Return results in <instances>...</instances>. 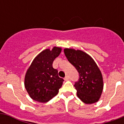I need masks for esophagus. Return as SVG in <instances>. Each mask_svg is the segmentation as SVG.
Masks as SVG:
<instances>
[{
  "instance_id": "1",
  "label": "esophagus",
  "mask_w": 124,
  "mask_h": 124,
  "mask_svg": "<svg viewBox=\"0 0 124 124\" xmlns=\"http://www.w3.org/2000/svg\"><path fill=\"white\" fill-rule=\"evenodd\" d=\"M69 79H70V77H69L68 76H66V77L64 78V80H65L66 81H67V80H69Z\"/></svg>"
}]
</instances>
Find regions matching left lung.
I'll list each match as a JSON object with an SVG mask.
<instances>
[{
    "label": "left lung",
    "mask_w": 124,
    "mask_h": 124,
    "mask_svg": "<svg viewBox=\"0 0 124 124\" xmlns=\"http://www.w3.org/2000/svg\"><path fill=\"white\" fill-rule=\"evenodd\" d=\"M64 54L68 61L76 68L79 78L74 86L78 97L85 104L95 103L99 100L103 90V78L94 60L80 50L65 49Z\"/></svg>",
    "instance_id": "1"
}]
</instances>
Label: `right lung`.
I'll return each instance as SVG.
<instances>
[{
  "label": "right lung",
  "instance_id": "1",
  "mask_svg": "<svg viewBox=\"0 0 124 124\" xmlns=\"http://www.w3.org/2000/svg\"><path fill=\"white\" fill-rule=\"evenodd\" d=\"M61 51L58 47L52 50L45 49L32 62L26 72L24 85L33 100L44 103L58 94L64 79L58 77V70L53 68V62Z\"/></svg>",
  "mask_w": 124,
  "mask_h": 124
}]
</instances>
